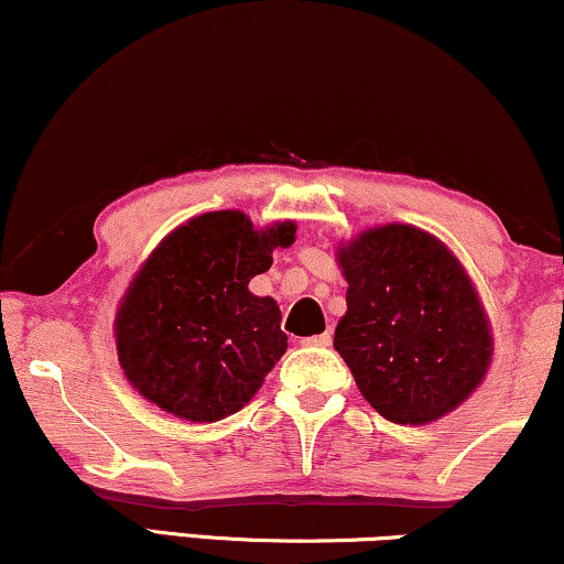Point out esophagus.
<instances>
[{
	"instance_id": "34e87169",
	"label": "esophagus",
	"mask_w": 564,
	"mask_h": 564,
	"mask_svg": "<svg viewBox=\"0 0 564 564\" xmlns=\"http://www.w3.org/2000/svg\"><path fill=\"white\" fill-rule=\"evenodd\" d=\"M330 341H334V338H330V334L326 330V334H321V336L303 338L300 346H311V349H326V346H330Z\"/></svg>"
}]
</instances>
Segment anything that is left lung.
<instances>
[{
	"mask_svg": "<svg viewBox=\"0 0 564 564\" xmlns=\"http://www.w3.org/2000/svg\"><path fill=\"white\" fill-rule=\"evenodd\" d=\"M346 315L334 346L357 388L392 423L436 421L488 372L492 338L452 251L413 226L369 228L338 249Z\"/></svg>",
	"mask_w": 564,
	"mask_h": 564,
	"instance_id": "left-lung-1",
	"label": "left lung"
}]
</instances>
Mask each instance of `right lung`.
Here are the masks:
<instances>
[{
    "label": "right lung",
    "mask_w": 564,
    "mask_h": 564,
    "mask_svg": "<svg viewBox=\"0 0 564 564\" xmlns=\"http://www.w3.org/2000/svg\"><path fill=\"white\" fill-rule=\"evenodd\" d=\"M295 223L257 230L238 210L169 234L122 300L115 334L133 388L164 411L210 423L241 411L288 351L282 313L249 290Z\"/></svg>",
    "instance_id": "obj_1"
}]
</instances>
